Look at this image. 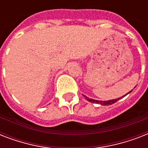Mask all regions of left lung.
<instances>
[{
	"instance_id": "left-lung-1",
	"label": "left lung",
	"mask_w": 148,
	"mask_h": 148,
	"mask_svg": "<svg viewBox=\"0 0 148 148\" xmlns=\"http://www.w3.org/2000/svg\"><path fill=\"white\" fill-rule=\"evenodd\" d=\"M131 91H129L127 95H128L129 93H131ZM127 95H124L123 97L126 96ZM84 97H85L86 100L89 101V102H91V103H100V104H101V105H110V104H113V103H114L115 102H117L119 99H121V97H119V98H117V99H113V100H109V101H97V100H94V99L89 98L88 97H86L85 95H84Z\"/></svg>"
}]
</instances>
